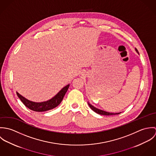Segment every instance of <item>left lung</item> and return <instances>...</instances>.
<instances>
[{
	"label": "left lung",
	"mask_w": 156,
	"mask_h": 156,
	"mask_svg": "<svg viewBox=\"0 0 156 156\" xmlns=\"http://www.w3.org/2000/svg\"><path fill=\"white\" fill-rule=\"evenodd\" d=\"M135 50H136V51H137V53H139L138 50H137V48H135ZM88 105H89L90 108L93 111H94L95 112H96V113L100 114V115H118V114L121 113V112H120V113H110V112L103 111H102V110L98 109H97V108L94 107L93 106H92L91 105H90L89 103H88Z\"/></svg>",
	"instance_id": "1"
}]
</instances>
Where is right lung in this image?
I'll list each match as a JSON object with an SVG mask.
<instances>
[{
    "instance_id": "1",
    "label": "right lung",
    "mask_w": 156,
    "mask_h": 156,
    "mask_svg": "<svg viewBox=\"0 0 156 156\" xmlns=\"http://www.w3.org/2000/svg\"><path fill=\"white\" fill-rule=\"evenodd\" d=\"M69 87V85L66 86L61 89L53 98L51 99L41 103H35L28 100L23 97L17 92V95L23 103L29 109L35 112H44L52 109L58 106L62 101L64 97L67 92V90Z\"/></svg>"
}]
</instances>
